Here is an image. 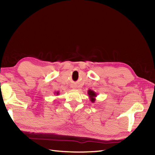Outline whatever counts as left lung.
Here are the masks:
<instances>
[{
	"label": "left lung",
	"mask_w": 155,
	"mask_h": 155,
	"mask_svg": "<svg viewBox=\"0 0 155 155\" xmlns=\"http://www.w3.org/2000/svg\"><path fill=\"white\" fill-rule=\"evenodd\" d=\"M88 97H89V98H90L91 101L93 103H94V102H95V101H96V98H95L97 97V94L95 93L94 91L89 89V90L88 91Z\"/></svg>",
	"instance_id": "obj_1"
}]
</instances>
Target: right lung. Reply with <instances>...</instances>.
Masks as SVG:
<instances>
[{
	"label": "right lung",
	"mask_w": 155,
	"mask_h": 155,
	"mask_svg": "<svg viewBox=\"0 0 155 155\" xmlns=\"http://www.w3.org/2000/svg\"><path fill=\"white\" fill-rule=\"evenodd\" d=\"M54 94H57V95H58L59 94V92H55Z\"/></svg>",
	"instance_id": "1"
}]
</instances>
